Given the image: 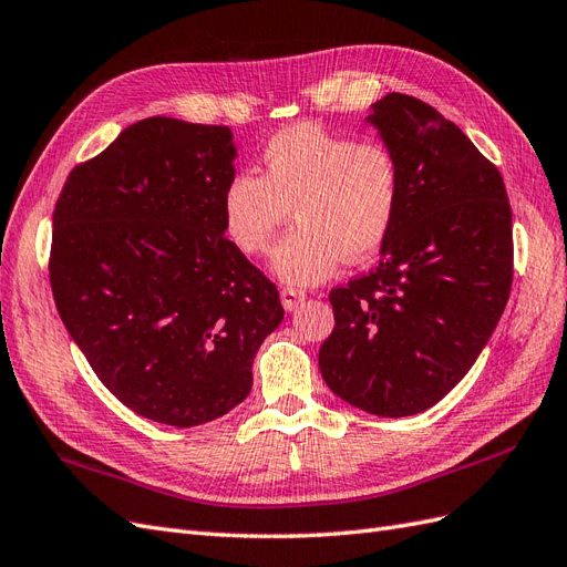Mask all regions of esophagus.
<instances>
[{
    "label": "esophagus",
    "mask_w": 567,
    "mask_h": 567,
    "mask_svg": "<svg viewBox=\"0 0 567 567\" xmlns=\"http://www.w3.org/2000/svg\"><path fill=\"white\" fill-rule=\"evenodd\" d=\"M305 290H298V288H281V305L286 307L288 312L298 310V307L305 302Z\"/></svg>",
    "instance_id": "34e87169"
}]
</instances>
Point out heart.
<instances>
[{
	"mask_svg": "<svg viewBox=\"0 0 567 567\" xmlns=\"http://www.w3.org/2000/svg\"><path fill=\"white\" fill-rule=\"evenodd\" d=\"M402 173L383 142L336 134L312 123L277 132L262 148V177L236 173L221 192V225L246 255H262L293 210L298 227L271 255L274 277L317 286L342 257L379 252L400 213Z\"/></svg>",
	"mask_w": 567,
	"mask_h": 567,
	"instance_id": "b5f03b06",
	"label": "heart"
}]
</instances>
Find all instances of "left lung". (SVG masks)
I'll list each match as a JSON object with an SVG mask.
<instances>
[{
    "mask_svg": "<svg viewBox=\"0 0 567 567\" xmlns=\"http://www.w3.org/2000/svg\"><path fill=\"white\" fill-rule=\"evenodd\" d=\"M364 123L398 156L400 213L375 269L331 290L336 329L319 369L340 400L400 419L437 404L499 323L511 205L499 169L425 101L392 92Z\"/></svg>",
    "mask_w": 567,
    "mask_h": 567,
    "instance_id": "obj_1",
    "label": "left lung"
}]
</instances>
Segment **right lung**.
<instances>
[{
  "label": "right lung",
  "instance_id": "add662e5",
  "mask_svg": "<svg viewBox=\"0 0 567 567\" xmlns=\"http://www.w3.org/2000/svg\"><path fill=\"white\" fill-rule=\"evenodd\" d=\"M231 130L177 117L125 127L68 175L49 279L75 346L115 398L156 423L225 416L284 319L279 290L225 236Z\"/></svg>",
  "mask_w": 567,
  "mask_h": 567
}]
</instances>
